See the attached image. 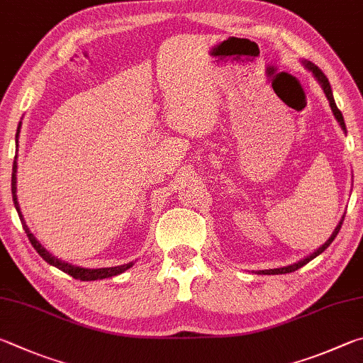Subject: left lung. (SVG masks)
<instances>
[{
    "label": "left lung",
    "instance_id": "1",
    "mask_svg": "<svg viewBox=\"0 0 363 363\" xmlns=\"http://www.w3.org/2000/svg\"><path fill=\"white\" fill-rule=\"evenodd\" d=\"M301 63H303V67L308 69V72H311L314 74V78L317 79V82H319V84L322 86V89H323V92H325V97H327V100L330 101V108H332V111H333V114H335V118H336V121H338L340 123V125H341V129L345 130V133H346V124H345V118H342V114H341V111L338 110V106H336V104H335V99H333V92H332V87H330V82H328V79H327V76L322 73V69L317 67V65H314L313 62H309V60H301ZM342 221H345V215H342L341 217V220H340V223L336 225V228H335V231L332 233V236H330L328 239H327V242L325 244H322L319 249H315L313 253H309L308 257H304V258H301L300 262H296V263H294V264H289V266H282V268H274V269H263V271H257V274H264V276H271V274H285V272H294V271H296V269H300V268H303L304 264H308L311 259H314L315 257H319L322 252H325L327 250V247L333 242V239L336 238V234L340 233V230H341V225H342Z\"/></svg>",
    "mask_w": 363,
    "mask_h": 363
}]
</instances>
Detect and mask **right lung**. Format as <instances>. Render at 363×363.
<instances>
[{"label": "right lung", "mask_w": 363, "mask_h": 363, "mask_svg": "<svg viewBox=\"0 0 363 363\" xmlns=\"http://www.w3.org/2000/svg\"><path fill=\"white\" fill-rule=\"evenodd\" d=\"M21 127L22 123H18L17 127V133H16V150L18 146V133H21ZM11 185H12V201H14V207L18 213V218L22 221V226L25 233H27V236L30 239L31 245H33V249L40 253V257H43L44 262H48L50 266H55V268H59L60 271L67 272L74 279H79V281H99V279H108V277H113V276H118V274H123L124 271H127L129 268L133 266V262L127 263V264H119V266H111V268H97V269H89V268H81V266H74V264H69L67 262H62L57 257H54L52 253L48 252L44 249V245L38 240L33 233L30 231V228L27 226L23 220V215L21 211V206H18V201H17V155L14 157V165H12V180H11Z\"/></svg>", "instance_id": "right-lung-1"}]
</instances>
